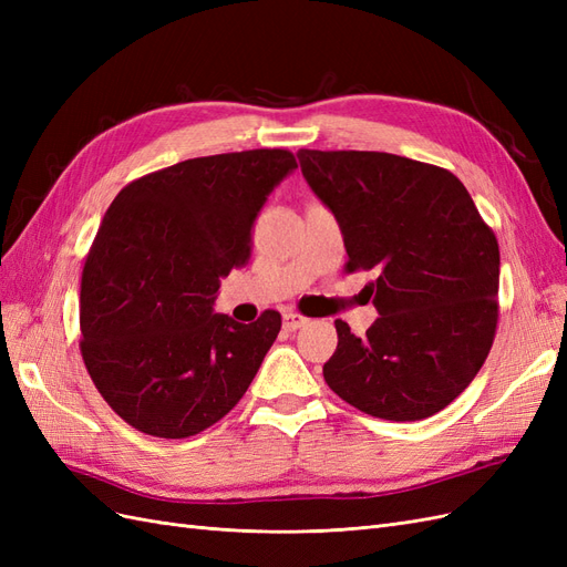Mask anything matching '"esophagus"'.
<instances>
[{
    "label": "esophagus",
    "instance_id": "obj_1",
    "mask_svg": "<svg viewBox=\"0 0 567 567\" xmlns=\"http://www.w3.org/2000/svg\"><path fill=\"white\" fill-rule=\"evenodd\" d=\"M302 323H307V317L298 312H284V329L286 331H298Z\"/></svg>",
    "mask_w": 567,
    "mask_h": 567
}]
</instances>
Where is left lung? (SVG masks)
<instances>
[{
	"label": "left lung",
	"mask_w": 567,
	"mask_h": 567,
	"mask_svg": "<svg viewBox=\"0 0 567 567\" xmlns=\"http://www.w3.org/2000/svg\"><path fill=\"white\" fill-rule=\"evenodd\" d=\"M312 192L336 213L350 260L381 317L364 338L338 319L323 379L385 421L452 404L485 364L499 321V244L450 169L379 151H298Z\"/></svg>",
	"instance_id": "1"
}]
</instances>
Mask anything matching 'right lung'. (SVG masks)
I'll list each match as a JSON object with an SVG mask.
<instances>
[{"mask_svg": "<svg viewBox=\"0 0 567 567\" xmlns=\"http://www.w3.org/2000/svg\"><path fill=\"white\" fill-rule=\"evenodd\" d=\"M296 156L252 148L130 182L87 252L80 352L96 390L140 433H203L244 398L281 315H213L219 279L250 260L252 221Z\"/></svg>", "mask_w": 567, "mask_h": 567, "instance_id": "add662e5", "label": "right lung"}]
</instances>
